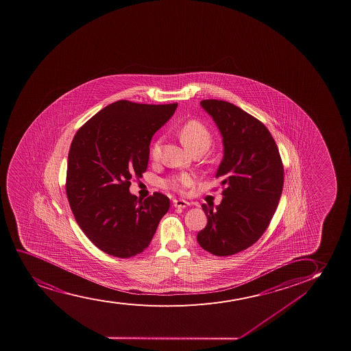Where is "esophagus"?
<instances>
[{
  "mask_svg": "<svg viewBox=\"0 0 351 351\" xmlns=\"http://www.w3.org/2000/svg\"><path fill=\"white\" fill-rule=\"evenodd\" d=\"M190 203L189 202H186L184 199H174L173 200V206L174 207H180V208H185V207L189 206Z\"/></svg>",
  "mask_w": 351,
  "mask_h": 351,
  "instance_id": "obj_1",
  "label": "esophagus"
}]
</instances>
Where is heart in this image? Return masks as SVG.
<instances>
[{
	"instance_id": "b5f03b06",
	"label": "heart",
	"mask_w": 351,
	"mask_h": 351,
	"mask_svg": "<svg viewBox=\"0 0 351 351\" xmlns=\"http://www.w3.org/2000/svg\"><path fill=\"white\" fill-rule=\"evenodd\" d=\"M179 136L182 139V144L186 147L193 151L195 148H206L211 144V133L207 130V127L204 123H200L198 120H189L186 123H182L180 130H179ZM161 151V139L154 140L149 154L153 159H156L160 156ZM166 185L171 189H182L185 186L192 184V177L190 174L182 173L179 176H174L167 179L165 182Z\"/></svg>"
}]
</instances>
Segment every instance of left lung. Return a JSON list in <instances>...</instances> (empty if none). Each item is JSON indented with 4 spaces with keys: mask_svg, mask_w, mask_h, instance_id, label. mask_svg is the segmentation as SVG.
<instances>
[{
    "mask_svg": "<svg viewBox=\"0 0 351 351\" xmlns=\"http://www.w3.org/2000/svg\"><path fill=\"white\" fill-rule=\"evenodd\" d=\"M223 138L224 156L215 178L221 179L223 200L203 205L207 224L197 241L215 256H231L262 237L278 206L284 169L269 130L239 107L221 100L200 102Z\"/></svg>",
    "mask_w": 351,
    "mask_h": 351,
    "instance_id": "1",
    "label": "left lung"
}]
</instances>
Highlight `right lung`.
Segmentation results:
<instances>
[{
    "mask_svg": "<svg viewBox=\"0 0 351 351\" xmlns=\"http://www.w3.org/2000/svg\"><path fill=\"white\" fill-rule=\"evenodd\" d=\"M177 106L120 100L76 132L68 154V202L77 225L105 254L130 258L143 252L169 211L165 195L143 200L130 186L132 176L141 177L147 169L152 136Z\"/></svg>",
    "mask_w": 351,
    "mask_h": 351,
    "instance_id": "right-lung-1",
    "label": "right lung"
}]
</instances>
